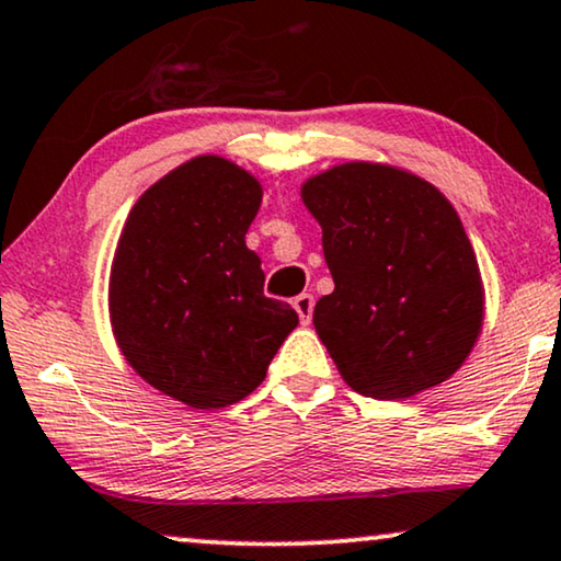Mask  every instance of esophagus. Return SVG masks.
Returning <instances> with one entry per match:
<instances>
[{
  "mask_svg": "<svg viewBox=\"0 0 561 561\" xmlns=\"http://www.w3.org/2000/svg\"><path fill=\"white\" fill-rule=\"evenodd\" d=\"M295 310L299 314V320H302V325H310L312 320V310H314V297L312 295H299L295 297Z\"/></svg>",
  "mask_w": 561,
  "mask_h": 561,
  "instance_id": "obj_1",
  "label": "esophagus"
}]
</instances>
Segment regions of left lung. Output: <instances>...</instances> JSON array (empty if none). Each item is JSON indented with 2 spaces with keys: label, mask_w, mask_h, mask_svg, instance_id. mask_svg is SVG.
<instances>
[{
  "label": "left lung",
  "mask_w": 561,
  "mask_h": 561,
  "mask_svg": "<svg viewBox=\"0 0 561 561\" xmlns=\"http://www.w3.org/2000/svg\"><path fill=\"white\" fill-rule=\"evenodd\" d=\"M335 289L312 322L343 381L407 399L447 381L483 328V282L457 210L427 180L376 162L302 185Z\"/></svg>",
  "instance_id": "1"
}]
</instances>
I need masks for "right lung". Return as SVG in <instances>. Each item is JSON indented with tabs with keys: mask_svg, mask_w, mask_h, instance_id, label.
Here are the masks:
<instances>
[{
	"mask_svg": "<svg viewBox=\"0 0 561 561\" xmlns=\"http://www.w3.org/2000/svg\"><path fill=\"white\" fill-rule=\"evenodd\" d=\"M259 205L251 172L201 154L134 203L116 243V343L149 386L193 409L249 397L299 322L264 295L262 259L247 247Z\"/></svg>",
	"mask_w": 561,
	"mask_h": 561,
	"instance_id": "obj_1",
	"label": "right lung"
}]
</instances>
